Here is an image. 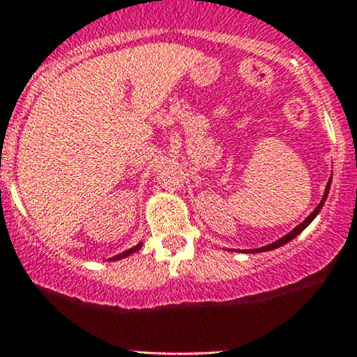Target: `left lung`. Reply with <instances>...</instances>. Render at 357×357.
<instances>
[{"label": "left lung", "mask_w": 357, "mask_h": 357, "mask_svg": "<svg viewBox=\"0 0 357 357\" xmlns=\"http://www.w3.org/2000/svg\"><path fill=\"white\" fill-rule=\"evenodd\" d=\"M329 188H331V181L327 182V189H326V193H324V198H321V202H320V204H318V207H317V209H314L313 213L309 214V216L305 218V220H304V222L301 223V225H298V227H295V229H293L291 232H289V234H286L284 238H280L279 241L272 243V245H266V247H263V248H255V250H252V252H268V250H273V248H279V247H282V245H286V243H288V241H291L293 238H296V236L301 234L302 230H304L305 227L309 225V223L313 222V220H314V216H317V214L320 213V209H321V207H324V202H326L327 195H329Z\"/></svg>", "instance_id": "8db88e82"}]
</instances>
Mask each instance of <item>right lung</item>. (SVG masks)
Here are the masks:
<instances>
[{
    "label": "right lung",
    "instance_id": "right-lung-1",
    "mask_svg": "<svg viewBox=\"0 0 357 357\" xmlns=\"http://www.w3.org/2000/svg\"><path fill=\"white\" fill-rule=\"evenodd\" d=\"M141 248V243L139 245H135V247H132L130 250H127V252H123V254H119V255H116V257H112V259H123V257H127V255H130V254H134V252H137Z\"/></svg>",
    "mask_w": 357,
    "mask_h": 357
}]
</instances>
